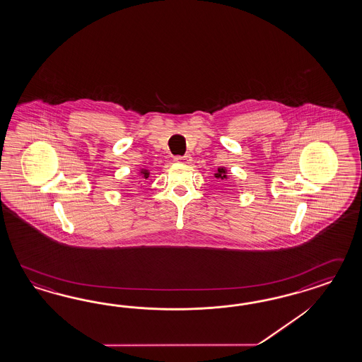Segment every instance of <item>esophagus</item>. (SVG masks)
<instances>
[{
  "instance_id": "1",
  "label": "esophagus",
  "mask_w": 362,
  "mask_h": 362,
  "mask_svg": "<svg viewBox=\"0 0 362 362\" xmlns=\"http://www.w3.org/2000/svg\"><path fill=\"white\" fill-rule=\"evenodd\" d=\"M174 159L175 162H180V163H189L192 160L191 156H177Z\"/></svg>"
}]
</instances>
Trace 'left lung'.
Returning a JSON list of instances; mask_svg holds the SVG:
<instances>
[{
	"mask_svg": "<svg viewBox=\"0 0 362 362\" xmlns=\"http://www.w3.org/2000/svg\"><path fill=\"white\" fill-rule=\"evenodd\" d=\"M214 177H217V179H226V171H225V168H218V171L214 174Z\"/></svg>",
	"mask_w": 362,
	"mask_h": 362,
	"instance_id": "obj_1",
	"label": "left lung"
}]
</instances>
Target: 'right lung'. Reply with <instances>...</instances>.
<instances>
[{"mask_svg": "<svg viewBox=\"0 0 362 362\" xmlns=\"http://www.w3.org/2000/svg\"><path fill=\"white\" fill-rule=\"evenodd\" d=\"M141 175H142V177H145V179H148V177H149V171H146V170H142Z\"/></svg>", "mask_w": 362, "mask_h": 362, "instance_id": "add662e5", "label": "right lung"}]
</instances>
